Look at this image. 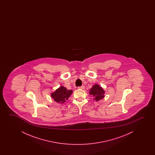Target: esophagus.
I'll return each instance as SVG.
<instances>
[{
    "label": "esophagus",
    "mask_w": 155,
    "mask_h": 155,
    "mask_svg": "<svg viewBox=\"0 0 155 155\" xmlns=\"http://www.w3.org/2000/svg\"><path fill=\"white\" fill-rule=\"evenodd\" d=\"M85 88V86H79V87H78V89H84Z\"/></svg>",
    "instance_id": "1"
}]
</instances>
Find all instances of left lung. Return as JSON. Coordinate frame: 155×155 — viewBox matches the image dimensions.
I'll use <instances>...</instances> for the list:
<instances>
[{
    "label": "left lung",
    "mask_w": 155,
    "mask_h": 155,
    "mask_svg": "<svg viewBox=\"0 0 155 155\" xmlns=\"http://www.w3.org/2000/svg\"><path fill=\"white\" fill-rule=\"evenodd\" d=\"M89 93L91 95H93L94 100L98 101L104 97L105 91L98 84H95L90 89Z\"/></svg>",
    "instance_id": "left-lung-1"
}]
</instances>
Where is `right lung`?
Here are the masks:
<instances>
[{
  "mask_svg": "<svg viewBox=\"0 0 155 155\" xmlns=\"http://www.w3.org/2000/svg\"><path fill=\"white\" fill-rule=\"evenodd\" d=\"M73 91L71 90H68L64 86H60L54 92L51 93V97L55 102L58 103L63 104L68 99Z\"/></svg>",
  "mask_w": 155,
  "mask_h": 155,
  "instance_id": "add662e5",
  "label": "right lung"
}]
</instances>
